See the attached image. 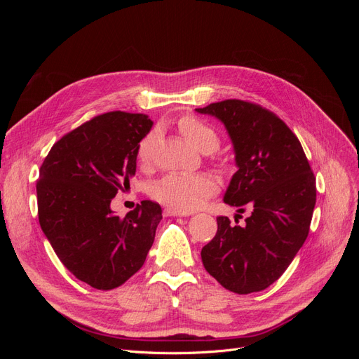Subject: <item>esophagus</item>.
Returning <instances> with one entry per match:
<instances>
[{"label":"esophagus","mask_w":359,"mask_h":359,"mask_svg":"<svg viewBox=\"0 0 359 359\" xmlns=\"http://www.w3.org/2000/svg\"><path fill=\"white\" fill-rule=\"evenodd\" d=\"M166 214L168 215H177V217H187L191 212H189V211H180V210H175V208H166Z\"/></svg>","instance_id":"34e87169"}]
</instances>
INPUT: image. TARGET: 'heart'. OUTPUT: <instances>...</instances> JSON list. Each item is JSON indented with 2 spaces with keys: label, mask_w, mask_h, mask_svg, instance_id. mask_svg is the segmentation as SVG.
Returning a JSON list of instances; mask_svg holds the SVG:
<instances>
[{
  "label": "heart",
  "mask_w": 359,
  "mask_h": 359,
  "mask_svg": "<svg viewBox=\"0 0 359 359\" xmlns=\"http://www.w3.org/2000/svg\"><path fill=\"white\" fill-rule=\"evenodd\" d=\"M178 128L189 142L202 153H212L220 145V136L217 130L198 116H181L178 119ZM154 139V133H148L140 139L137 145L136 157L142 168L148 166ZM214 191L215 182L203 173H169L154 184L151 189V196L170 208L191 211L202 205L205 199L212 196Z\"/></svg>",
  "instance_id": "obj_1"
}]
</instances>
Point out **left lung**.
Segmentation results:
<instances>
[{
  "mask_svg": "<svg viewBox=\"0 0 359 359\" xmlns=\"http://www.w3.org/2000/svg\"><path fill=\"white\" fill-rule=\"evenodd\" d=\"M196 111L224 123L238 165L224 202L250 210L243 224L217 217V233L201 252L203 266L227 290L260 292L283 276L307 240L316 178L295 133L266 107L227 99Z\"/></svg>",
  "mask_w": 359,
  "mask_h": 359,
  "instance_id": "left-lung-1",
  "label": "left lung"
}]
</instances>
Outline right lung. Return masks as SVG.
Wrapping results in <instances>:
<instances>
[{"mask_svg":"<svg viewBox=\"0 0 359 359\" xmlns=\"http://www.w3.org/2000/svg\"><path fill=\"white\" fill-rule=\"evenodd\" d=\"M153 121L123 111L97 115L50 148L37 180L39 222L62 265L99 290L124 285L145 264L161 208L142 201L126 217L111 201L130 187L136 149Z\"/></svg>","mask_w":359,"mask_h":359,"instance_id":"1","label":"right lung"}]
</instances>
